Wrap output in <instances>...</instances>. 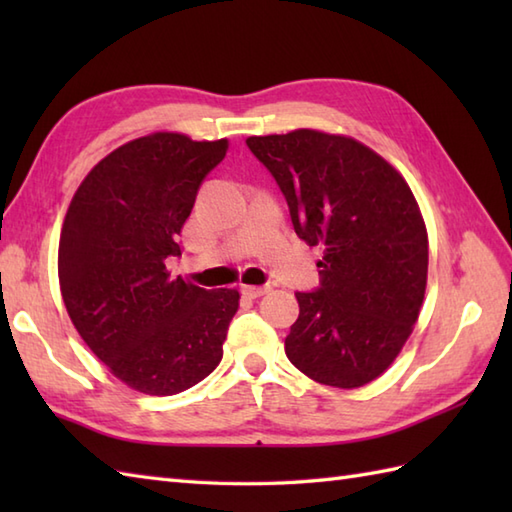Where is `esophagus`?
<instances>
[{
	"mask_svg": "<svg viewBox=\"0 0 512 512\" xmlns=\"http://www.w3.org/2000/svg\"><path fill=\"white\" fill-rule=\"evenodd\" d=\"M242 292L250 299H257L266 295V292H270V286H242Z\"/></svg>",
	"mask_w": 512,
	"mask_h": 512,
	"instance_id": "1",
	"label": "esophagus"
}]
</instances>
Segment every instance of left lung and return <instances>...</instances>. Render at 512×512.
<instances>
[{
	"mask_svg": "<svg viewBox=\"0 0 512 512\" xmlns=\"http://www.w3.org/2000/svg\"><path fill=\"white\" fill-rule=\"evenodd\" d=\"M286 195L295 233L321 246V288L297 292L286 356L321 385L356 389L396 361L427 288L429 237L407 180L343 134L250 136Z\"/></svg>",
	"mask_w": 512,
	"mask_h": 512,
	"instance_id": "8db88e82",
	"label": "left lung"
}]
</instances>
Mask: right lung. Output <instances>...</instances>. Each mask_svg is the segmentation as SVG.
Instances as JSON below:
<instances>
[{"label":"right lung","instance_id":"right-lung-1","mask_svg":"<svg viewBox=\"0 0 512 512\" xmlns=\"http://www.w3.org/2000/svg\"><path fill=\"white\" fill-rule=\"evenodd\" d=\"M228 140L154 132L114 149L76 189L59 239L61 297L76 332L140 394L173 396L222 361L235 288L171 277L169 257Z\"/></svg>","mask_w":512,"mask_h":512}]
</instances>
